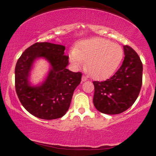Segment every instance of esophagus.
Returning a JSON list of instances; mask_svg holds the SVG:
<instances>
[{"label": "esophagus", "instance_id": "esophagus-1", "mask_svg": "<svg viewBox=\"0 0 156 156\" xmlns=\"http://www.w3.org/2000/svg\"><path fill=\"white\" fill-rule=\"evenodd\" d=\"M88 80V77L86 75H83L82 76V78H81V81H86Z\"/></svg>", "mask_w": 156, "mask_h": 156}]
</instances>
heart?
Listing matches in <instances>:
<instances>
[{
	"label": "heart",
	"instance_id": "b5f03b06",
	"mask_svg": "<svg viewBox=\"0 0 156 156\" xmlns=\"http://www.w3.org/2000/svg\"><path fill=\"white\" fill-rule=\"evenodd\" d=\"M122 57L123 51L121 46L101 38L83 41L69 53L74 67H83L87 61L90 73L97 79L111 75L119 67Z\"/></svg>",
	"mask_w": 156,
	"mask_h": 156
}]
</instances>
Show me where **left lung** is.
<instances>
[{"label":"left lung","mask_w":156,"mask_h":156,"mask_svg":"<svg viewBox=\"0 0 156 156\" xmlns=\"http://www.w3.org/2000/svg\"><path fill=\"white\" fill-rule=\"evenodd\" d=\"M125 58L116 73L105 81H94V107L100 112L118 114L132 106L143 83V64L137 53L126 45Z\"/></svg>","instance_id":"1"}]
</instances>
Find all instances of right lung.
<instances>
[{
	"mask_svg": "<svg viewBox=\"0 0 156 156\" xmlns=\"http://www.w3.org/2000/svg\"><path fill=\"white\" fill-rule=\"evenodd\" d=\"M65 46L49 42H36L23 52L15 68V88L21 104L37 118L52 120L61 118L70 107L82 74L66 68L68 56ZM44 57L51 65L48 78L41 86L31 87L28 79L34 60Z\"/></svg>",
	"mask_w": 156,
	"mask_h": 156,
	"instance_id": "obj_1",
	"label": "right lung"
}]
</instances>
